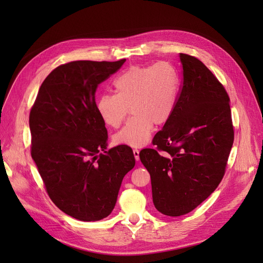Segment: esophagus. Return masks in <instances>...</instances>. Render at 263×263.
<instances>
[{"instance_id":"obj_1","label":"esophagus","mask_w":263,"mask_h":263,"mask_svg":"<svg viewBox=\"0 0 263 263\" xmlns=\"http://www.w3.org/2000/svg\"><path fill=\"white\" fill-rule=\"evenodd\" d=\"M133 154L135 159H136V161H139V150L138 149H134L133 150Z\"/></svg>"}]
</instances>
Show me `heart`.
I'll return each mask as SVG.
<instances>
[{"instance_id": "heart-1", "label": "heart", "mask_w": 263, "mask_h": 263, "mask_svg": "<svg viewBox=\"0 0 263 263\" xmlns=\"http://www.w3.org/2000/svg\"><path fill=\"white\" fill-rule=\"evenodd\" d=\"M116 94H103L97 101L99 116L106 126L117 128L128 110L133 116L115 134L116 145L140 148L148 144L154 126L163 125L176 108L180 77L169 62L134 66L114 81Z\"/></svg>"}]
</instances>
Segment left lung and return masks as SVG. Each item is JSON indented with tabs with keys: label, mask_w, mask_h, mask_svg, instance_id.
Masks as SVG:
<instances>
[{
	"label": "left lung",
	"mask_w": 263,
	"mask_h": 263,
	"mask_svg": "<svg viewBox=\"0 0 263 263\" xmlns=\"http://www.w3.org/2000/svg\"><path fill=\"white\" fill-rule=\"evenodd\" d=\"M183 78L176 108L142 149L155 208L168 216L187 214L204 202L224 178L234 142L229 97L204 63L179 54Z\"/></svg>",
	"instance_id": "8db88e82"
}]
</instances>
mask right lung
<instances>
[{
  "instance_id": "add662e5",
  "label": "right lung",
  "mask_w": 263,
  "mask_h": 263,
  "mask_svg": "<svg viewBox=\"0 0 263 263\" xmlns=\"http://www.w3.org/2000/svg\"><path fill=\"white\" fill-rule=\"evenodd\" d=\"M118 61H71L53 69L29 114L30 155L46 192L59 210L82 221L107 217L123 178L135 166L128 146L108 151L95 92L123 66Z\"/></svg>"
}]
</instances>
